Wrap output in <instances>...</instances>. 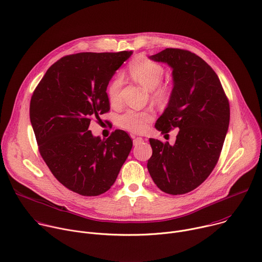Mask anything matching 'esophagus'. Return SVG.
<instances>
[{
	"instance_id": "esophagus-1",
	"label": "esophagus",
	"mask_w": 262,
	"mask_h": 262,
	"mask_svg": "<svg viewBox=\"0 0 262 262\" xmlns=\"http://www.w3.org/2000/svg\"><path fill=\"white\" fill-rule=\"evenodd\" d=\"M143 142V139L141 138V137H137V138H135L134 139V141H133V143H134V145L135 146H137V145H139L140 143H142Z\"/></svg>"
}]
</instances>
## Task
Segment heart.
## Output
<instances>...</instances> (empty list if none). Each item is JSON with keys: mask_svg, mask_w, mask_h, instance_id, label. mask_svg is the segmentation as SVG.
<instances>
[{"mask_svg": "<svg viewBox=\"0 0 262 262\" xmlns=\"http://www.w3.org/2000/svg\"><path fill=\"white\" fill-rule=\"evenodd\" d=\"M129 72L135 80L150 90L151 96L159 102H166L172 93L170 85L161 83L164 78V67L149 60L146 57L140 56L129 63ZM123 86V76L117 73L111 81L107 87V96L112 104H119L121 102V89ZM154 118V113L150 110L134 111L129 110L121 115L118 119V124L133 133H143L147 128V124Z\"/></svg>", "mask_w": 262, "mask_h": 262, "instance_id": "1", "label": "heart"}]
</instances>
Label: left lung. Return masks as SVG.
<instances>
[{
  "mask_svg": "<svg viewBox=\"0 0 262 262\" xmlns=\"http://www.w3.org/2000/svg\"><path fill=\"white\" fill-rule=\"evenodd\" d=\"M149 59L172 68V93L156 128L163 134L175 127L179 132L173 145L149 139L152 156L147 168L163 192L186 194L217 163L229 126V101L216 73L194 53L166 49Z\"/></svg>",
  "mask_w": 262,
  "mask_h": 262,
  "instance_id": "left-lung-1",
  "label": "left lung"
}]
</instances>
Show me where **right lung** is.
Here are the masks:
<instances>
[{
	"mask_svg": "<svg viewBox=\"0 0 262 262\" xmlns=\"http://www.w3.org/2000/svg\"><path fill=\"white\" fill-rule=\"evenodd\" d=\"M132 54L65 56L48 69L32 95L30 120L39 152L53 175L82 196L110 190L133 147L124 130L105 140L88 130L92 118L108 112L106 87Z\"/></svg>",
	"mask_w": 262,
	"mask_h": 262,
	"instance_id": "1",
	"label": "right lung"
}]
</instances>
